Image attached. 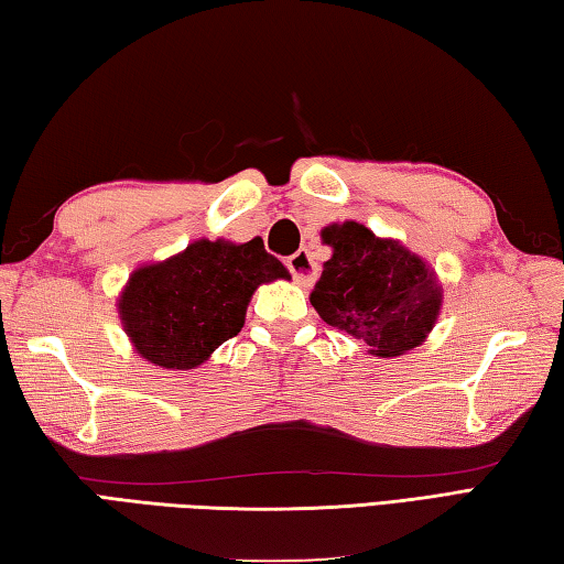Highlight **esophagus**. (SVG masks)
Here are the masks:
<instances>
[{
    "instance_id": "34e87169",
    "label": "esophagus",
    "mask_w": 564,
    "mask_h": 564,
    "mask_svg": "<svg viewBox=\"0 0 564 564\" xmlns=\"http://www.w3.org/2000/svg\"><path fill=\"white\" fill-rule=\"evenodd\" d=\"M285 265H289V271L293 273V279L299 285H311L315 281L317 275V265L315 261L311 259V251H295L289 261H285Z\"/></svg>"
}]
</instances>
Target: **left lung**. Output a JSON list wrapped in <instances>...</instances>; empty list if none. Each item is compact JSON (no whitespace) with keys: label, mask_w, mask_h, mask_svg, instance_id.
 <instances>
[{"label":"left lung","mask_w":564,"mask_h":564,"mask_svg":"<svg viewBox=\"0 0 564 564\" xmlns=\"http://www.w3.org/2000/svg\"><path fill=\"white\" fill-rule=\"evenodd\" d=\"M321 239L333 247L311 303L327 325L394 357L422 345L442 311V283L424 259L357 221L330 224Z\"/></svg>","instance_id":"obj_1"}]
</instances>
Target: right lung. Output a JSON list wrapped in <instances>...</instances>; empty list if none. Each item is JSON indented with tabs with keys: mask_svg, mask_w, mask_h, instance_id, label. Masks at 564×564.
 Masks as SVG:
<instances>
[{
	"mask_svg": "<svg viewBox=\"0 0 564 564\" xmlns=\"http://www.w3.org/2000/svg\"><path fill=\"white\" fill-rule=\"evenodd\" d=\"M275 279L291 275L261 239H199L132 271L118 299L122 330L148 362L194 370L241 330L253 291Z\"/></svg>",
	"mask_w": 564,
	"mask_h": 564,
	"instance_id": "1",
	"label": "right lung"
}]
</instances>
